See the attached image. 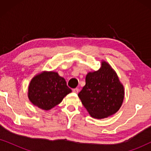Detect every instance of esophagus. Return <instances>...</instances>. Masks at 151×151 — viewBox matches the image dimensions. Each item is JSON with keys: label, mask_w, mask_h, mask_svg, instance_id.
I'll use <instances>...</instances> for the list:
<instances>
[{"label": "esophagus", "mask_w": 151, "mask_h": 151, "mask_svg": "<svg viewBox=\"0 0 151 151\" xmlns=\"http://www.w3.org/2000/svg\"><path fill=\"white\" fill-rule=\"evenodd\" d=\"M73 92L76 93H78L79 92V88H73Z\"/></svg>", "instance_id": "esophagus-1"}]
</instances>
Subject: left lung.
<instances>
[{"instance_id": "left-lung-1", "label": "left lung", "mask_w": 151, "mask_h": 151, "mask_svg": "<svg viewBox=\"0 0 151 151\" xmlns=\"http://www.w3.org/2000/svg\"><path fill=\"white\" fill-rule=\"evenodd\" d=\"M78 97L91 116L104 119L120 109L124 88L115 70L102 60L100 69L87 73L86 84Z\"/></svg>"}]
</instances>
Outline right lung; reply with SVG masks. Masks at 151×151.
I'll return each mask as SVG.
<instances>
[{"label": "right lung", "instance_id": "obj_1", "mask_svg": "<svg viewBox=\"0 0 151 151\" xmlns=\"http://www.w3.org/2000/svg\"><path fill=\"white\" fill-rule=\"evenodd\" d=\"M71 89L65 78L55 71H42L31 80L28 98L34 106L49 111L60 104Z\"/></svg>", "mask_w": 151, "mask_h": 151}]
</instances>
